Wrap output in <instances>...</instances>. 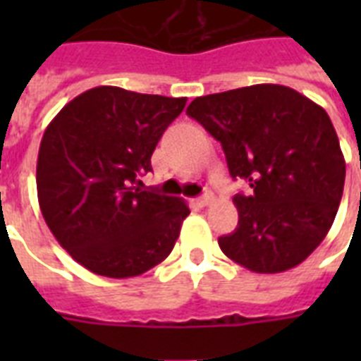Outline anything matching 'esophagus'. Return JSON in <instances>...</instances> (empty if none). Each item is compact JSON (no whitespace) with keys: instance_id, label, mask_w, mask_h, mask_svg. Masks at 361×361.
<instances>
[{"instance_id":"obj_1","label":"esophagus","mask_w":361,"mask_h":361,"mask_svg":"<svg viewBox=\"0 0 361 361\" xmlns=\"http://www.w3.org/2000/svg\"><path fill=\"white\" fill-rule=\"evenodd\" d=\"M212 200H214V195H212V192H206L204 197L197 198V200H195V204H197L198 208H206V206H209V204H212Z\"/></svg>"}]
</instances>
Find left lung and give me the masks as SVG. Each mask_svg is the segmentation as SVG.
<instances>
[{"label":"left lung","mask_w":361,"mask_h":361,"mask_svg":"<svg viewBox=\"0 0 361 361\" xmlns=\"http://www.w3.org/2000/svg\"><path fill=\"white\" fill-rule=\"evenodd\" d=\"M187 116L217 138L236 195L238 226L221 251L255 274L302 264L334 225L345 187V157L326 110L279 84L197 97Z\"/></svg>","instance_id":"obj_1"}]
</instances>
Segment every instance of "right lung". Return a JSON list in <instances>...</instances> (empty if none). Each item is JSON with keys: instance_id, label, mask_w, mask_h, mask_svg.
Wrapping results in <instances>:
<instances>
[{"instance_id": "obj_1", "label": "right lung", "mask_w": 361, "mask_h": 361, "mask_svg": "<svg viewBox=\"0 0 361 361\" xmlns=\"http://www.w3.org/2000/svg\"><path fill=\"white\" fill-rule=\"evenodd\" d=\"M185 103L99 86L48 123L37 157L39 206L59 245L93 274L136 277L174 249L187 202L135 183Z\"/></svg>"}]
</instances>
